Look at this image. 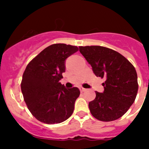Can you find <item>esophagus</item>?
Masks as SVG:
<instances>
[{
    "label": "esophagus",
    "instance_id": "34e87169",
    "mask_svg": "<svg viewBox=\"0 0 149 149\" xmlns=\"http://www.w3.org/2000/svg\"><path fill=\"white\" fill-rule=\"evenodd\" d=\"M79 90H80L81 92H85V91H86V88H82V87H79Z\"/></svg>",
    "mask_w": 149,
    "mask_h": 149
}]
</instances>
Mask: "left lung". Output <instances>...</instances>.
<instances>
[{
  "label": "left lung",
  "instance_id": "obj_1",
  "mask_svg": "<svg viewBox=\"0 0 149 149\" xmlns=\"http://www.w3.org/2000/svg\"><path fill=\"white\" fill-rule=\"evenodd\" d=\"M79 51L96 77L105 79L103 93L96 92L88 103L90 112L98 120L119 119L129 110L138 92L137 73L133 65L117 51L102 46H80Z\"/></svg>",
  "mask_w": 149,
  "mask_h": 149
}]
</instances>
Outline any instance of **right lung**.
I'll return each mask as SVG.
<instances>
[{
  "instance_id": "add662e5",
  "label": "right lung",
  "mask_w": 149,
  "mask_h": 149,
  "mask_svg": "<svg viewBox=\"0 0 149 149\" xmlns=\"http://www.w3.org/2000/svg\"><path fill=\"white\" fill-rule=\"evenodd\" d=\"M78 50L77 46L54 44L26 66L21 82L22 95L31 113L42 123H62L73 112L80 91L77 87L66 88L60 80L65 60Z\"/></svg>"
}]
</instances>
